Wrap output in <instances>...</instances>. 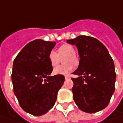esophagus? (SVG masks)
<instances>
[{"instance_id":"obj_1","label":"esophagus","mask_w":123,"mask_h":123,"mask_svg":"<svg viewBox=\"0 0 123 123\" xmlns=\"http://www.w3.org/2000/svg\"><path fill=\"white\" fill-rule=\"evenodd\" d=\"M65 80H67L68 78H69V76H65Z\"/></svg>"}]
</instances>
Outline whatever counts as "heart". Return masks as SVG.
I'll return each instance as SVG.
<instances>
[{"instance_id":"heart-1","label":"heart","mask_w":123,"mask_h":123,"mask_svg":"<svg viewBox=\"0 0 123 123\" xmlns=\"http://www.w3.org/2000/svg\"><path fill=\"white\" fill-rule=\"evenodd\" d=\"M75 54L76 50L74 47L69 44L61 46L58 49L57 53L54 51H50L48 56V59L52 67H56L59 64L62 58L66 57L63 59V62L65 65L55 67L53 69L54 74L58 75H67L72 72L74 67L72 64L74 65L78 64V58Z\"/></svg>"}]
</instances>
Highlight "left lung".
<instances>
[{"label": "left lung", "instance_id": "obj_1", "mask_svg": "<svg viewBox=\"0 0 123 123\" xmlns=\"http://www.w3.org/2000/svg\"><path fill=\"white\" fill-rule=\"evenodd\" d=\"M67 43L77 47L79 66L73 73V98L79 109L95 113L105 109L115 90L114 61L105 45L96 38L79 36Z\"/></svg>", "mask_w": 123, "mask_h": 123}]
</instances>
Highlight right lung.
Wrapping results in <instances>:
<instances>
[{"instance_id":"1","label":"right lung","mask_w":123,"mask_h":123,"mask_svg":"<svg viewBox=\"0 0 123 123\" xmlns=\"http://www.w3.org/2000/svg\"><path fill=\"white\" fill-rule=\"evenodd\" d=\"M55 45V42L33 40L13 61V93L21 108L34 116L45 114L51 110L65 81L62 75L49 76L53 69L48 56Z\"/></svg>"}]
</instances>
